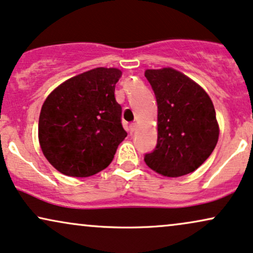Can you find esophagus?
Segmentation results:
<instances>
[{
    "mask_svg": "<svg viewBox=\"0 0 253 253\" xmlns=\"http://www.w3.org/2000/svg\"><path fill=\"white\" fill-rule=\"evenodd\" d=\"M136 123H131V124H130V126H129V129H130V132H133V131H135V130H136Z\"/></svg>",
    "mask_w": 253,
    "mask_h": 253,
    "instance_id": "obj_1",
    "label": "esophagus"
}]
</instances>
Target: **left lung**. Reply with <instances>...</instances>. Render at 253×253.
Masks as SVG:
<instances>
[{
  "label": "left lung",
  "instance_id": "left-lung-1",
  "mask_svg": "<svg viewBox=\"0 0 253 253\" xmlns=\"http://www.w3.org/2000/svg\"><path fill=\"white\" fill-rule=\"evenodd\" d=\"M144 76L158 108L157 144L145 154V164L167 177L192 172L208 160L218 142L212 101L197 83L171 68L146 70Z\"/></svg>",
  "mask_w": 253,
  "mask_h": 253
}]
</instances>
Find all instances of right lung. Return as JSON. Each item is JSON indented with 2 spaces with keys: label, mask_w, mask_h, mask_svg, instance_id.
Masks as SVG:
<instances>
[{
  "label": "right lung",
  "mask_w": 253,
  "mask_h": 253,
  "mask_svg": "<svg viewBox=\"0 0 253 253\" xmlns=\"http://www.w3.org/2000/svg\"><path fill=\"white\" fill-rule=\"evenodd\" d=\"M122 71L96 68L65 81L41 109L39 139L46 160L71 177L104 170L126 137L115 84Z\"/></svg>",
  "instance_id": "right-lung-1"
}]
</instances>
